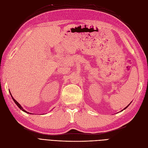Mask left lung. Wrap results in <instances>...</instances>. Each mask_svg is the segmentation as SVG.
I'll return each instance as SVG.
<instances>
[{
  "label": "left lung",
  "mask_w": 148,
  "mask_h": 148,
  "mask_svg": "<svg viewBox=\"0 0 148 148\" xmlns=\"http://www.w3.org/2000/svg\"><path fill=\"white\" fill-rule=\"evenodd\" d=\"M128 106H129V105H128ZM128 106H127V107H125V109H126V108H127V107H128Z\"/></svg>",
  "instance_id": "left-lung-1"
}]
</instances>
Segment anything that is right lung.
I'll return each instance as SVG.
<instances>
[{"mask_svg":"<svg viewBox=\"0 0 148 148\" xmlns=\"http://www.w3.org/2000/svg\"><path fill=\"white\" fill-rule=\"evenodd\" d=\"M10 95H11V93H10ZM11 96H12V95H11ZM12 99H13V101H14L15 102V104L17 105V106L18 107H19V108L20 109H21L22 110H23V111H24L25 112H26V113H28V114H31V113H29V112H26L25 110H24L23 108H22V107L20 106V104H19V103L15 99H14V98H13V97H12Z\"/></svg>","mask_w":148,"mask_h":148,"instance_id":"1","label":"right lung"}]
</instances>
